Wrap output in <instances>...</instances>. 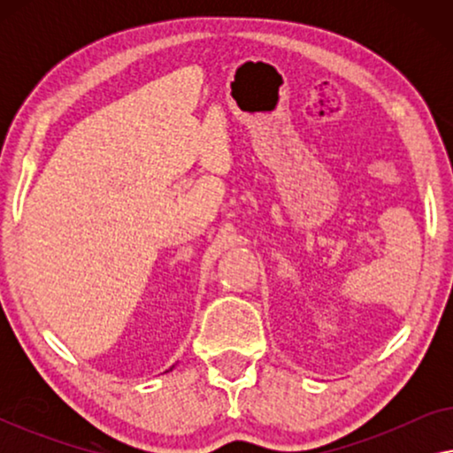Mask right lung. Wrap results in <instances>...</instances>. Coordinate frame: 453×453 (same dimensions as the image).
<instances>
[{
  "label": "right lung",
  "mask_w": 453,
  "mask_h": 453,
  "mask_svg": "<svg viewBox=\"0 0 453 453\" xmlns=\"http://www.w3.org/2000/svg\"><path fill=\"white\" fill-rule=\"evenodd\" d=\"M173 367H175V365H173ZM173 367H171V369H169V371H173ZM169 371H165V373H169Z\"/></svg>",
  "instance_id": "add662e5"
}]
</instances>
